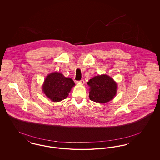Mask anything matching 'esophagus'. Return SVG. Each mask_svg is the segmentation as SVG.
Segmentation results:
<instances>
[{
  "label": "esophagus",
  "instance_id": "1",
  "mask_svg": "<svg viewBox=\"0 0 160 160\" xmlns=\"http://www.w3.org/2000/svg\"><path fill=\"white\" fill-rule=\"evenodd\" d=\"M78 83L82 84H83L84 83V80H80V81H77V82Z\"/></svg>",
  "mask_w": 160,
  "mask_h": 160
}]
</instances>
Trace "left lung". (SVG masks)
<instances>
[{
    "label": "left lung",
    "instance_id": "1",
    "mask_svg": "<svg viewBox=\"0 0 160 160\" xmlns=\"http://www.w3.org/2000/svg\"><path fill=\"white\" fill-rule=\"evenodd\" d=\"M88 84L90 86L89 98L94 102L106 103L113 99L116 93L117 84L108 76L94 77Z\"/></svg>",
    "mask_w": 160,
    "mask_h": 160
}]
</instances>
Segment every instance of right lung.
<instances>
[{
	"label": "right lung",
	"mask_w": 160,
	"mask_h": 160,
	"mask_svg": "<svg viewBox=\"0 0 160 160\" xmlns=\"http://www.w3.org/2000/svg\"><path fill=\"white\" fill-rule=\"evenodd\" d=\"M74 85L72 78L65 77L61 73L53 72L46 77L42 91L52 101L58 102L68 96L69 92Z\"/></svg>",
	"instance_id": "1"
}]
</instances>
